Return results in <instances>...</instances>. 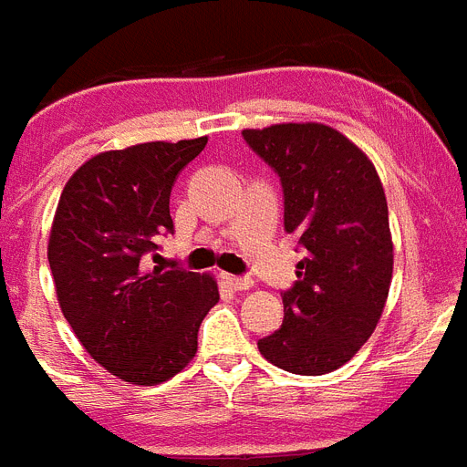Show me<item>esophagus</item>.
Masks as SVG:
<instances>
[{
	"instance_id": "obj_1",
	"label": "esophagus",
	"mask_w": 467,
	"mask_h": 467,
	"mask_svg": "<svg viewBox=\"0 0 467 467\" xmlns=\"http://www.w3.org/2000/svg\"><path fill=\"white\" fill-rule=\"evenodd\" d=\"M222 278H224L226 285L234 290H250L254 285L253 278H248V276H234V274H224Z\"/></svg>"
}]
</instances>
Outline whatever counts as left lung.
<instances>
[{
	"label": "left lung",
	"instance_id": "obj_1",
	"mask_svg": "<svg viewBox=\"0 0 467 467\" xmlns=\"http://www.w3.org/2000/svg\"><path fill=\"white\" fill-rule=\"evenodd\" d=\"M281 177L283 224L306 257L283 293V324L257 342L262 357L297 376H324L361 349L392 283L388 201L373 162L321 122L243 130Z\"/></svg>",
	"mask_w": 467,
	"mask_h": 467
}]
</instances>
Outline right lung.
<instances>
[{
    "mask_svg": "<svg viewBox=\"0 0 467 467\" xmlns=\"http://www.w3.org/2000/svg\"><path fill=\"white\" fill-rule=\"evenodd\" d=\"M205 143L149 141L94 155L56 207L47 254L63 317L91 358L131 385H158L189 366L219 300L210 274L165 269L158 254L174 229V182Z\"/></svg>",
    "mask_w": 467,
    "mask_h": 467,
    "instance_id": "1",
    "label": "right lung"
}]
</instances>
